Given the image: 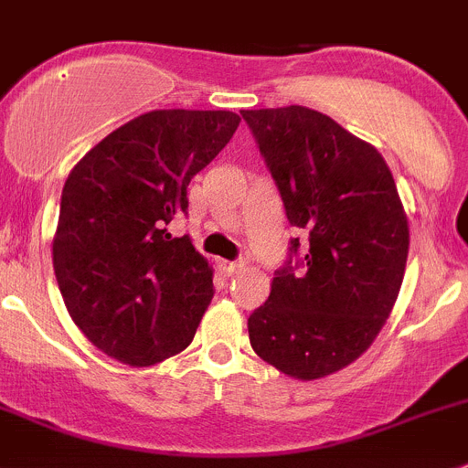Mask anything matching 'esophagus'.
Masks as SVG:
<instances>
[{
	"label": "esophagus",
	"instance_id": "obj_1",
	"mask_svg": "<svg viewBox=\"0 0 468 468\" xmlns=\"http://www.w3.org/2000/svg\"><path fill=\"white\" fill-rule=\"evenodd\" d=\"M218 266H221L223 275H229V278H230V275H235L239 268H242V263H239V261H221Z\"/></svg>",
	"mask_w": 468,
	"mask_h": 468
}]
</instances>
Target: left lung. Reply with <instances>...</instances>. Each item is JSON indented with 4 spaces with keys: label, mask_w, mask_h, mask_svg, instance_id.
Here are the masks:
<instances>
[{
    "label": "left lung",
    "mask_w": 468,
    "mask_h": 468,
    "mask_svg": "<svg viewBox=\"0 0 468 468\" xmlns=\"http://www.w3.org/2000/svg\"><path fill=\"white\" fill-rule=\"evenodd\" d=\"M292 226L308 233L296 263L275 271L247 320L251 348L294 379H320L363 356L403 284L410 229L375 145L303 105L242 111ZM304 268L298 271V266Z\"/></svg>",
    "instance_id": "1"
}]
</instances>
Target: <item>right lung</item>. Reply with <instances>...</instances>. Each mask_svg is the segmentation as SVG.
Listing matches in <instances>:
<instances>
[{
  "label": "right lung",
  "instance_id": "right-lung-1",
  "mask_svg": "<svg viewBox=\"0 0 468 468\" xmlns=\"http://www.w3.org/2000/svg\"><path fill=\"white\" fill-rule=\"evenodd\" d=\"M230 111L133 117L77 162L60 195L54 271L70 318L93 346L132 367L184 351L214 296L211 268L169 223L188 184L226 148Z\"/></svg>",
  "mask_w": 468,
  "mask_h": 468
}]
</instances>
